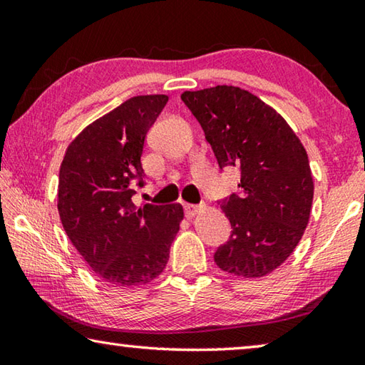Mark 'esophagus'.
Wrapping results in <instances>:
<instances>
[{"label":"esophagus","mask_w":365,"mask_h":365,"mask_svg":"<svg viewBox=\"0 0 365 365\" xmlns=\"http://www.w3.org/2000/svg\"><path fill=\"white\" fill-rule=\"evenodd\" d=\"M183 209H185V214H187V217H195V215L197 214V211H200V206L188 205V202H185Z\"/></svg>","instance_id":"1"}]
</instances>
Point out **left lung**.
Wrapping results in <instances>:
<instances>
[{"mask_svg":"<svg viewBox=\"0 0 365 365\" xmlns=\"http://www.w3.org/2000/svg\"><path fill=\"white\" fill-rule=\"evenodd\" d=\"M219 168H240V195L222 201L232 237L214 261L228 274L256 279L298 246L311 217L314 180L307 153L274 108L240 86L183 91Z\"/></svg>","mask_w":365,"mask_h":365,"instance_id":"1","label":"left lung"}]
</instances>
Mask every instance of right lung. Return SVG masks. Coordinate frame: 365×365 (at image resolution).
<instances>
[{
  "label": "right lung",
  "mask_w": 365,
  "mask_h": 365,
  "mask_svg": "<svg viewBox=\"0 0 365 365\" xmlns=\"http://www.w3.org/2000/svg\"><path fill=\"white\" fill-rule=\"evenodd\" d=\"M169 96H133L85 127L59 169L58 211L67 237L106 285L140 287L163 274L182 205H143L145 138Z\"/></svg>",
  "instance_id": "obj_1"
}]
</instances>
